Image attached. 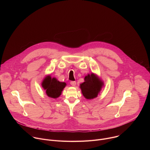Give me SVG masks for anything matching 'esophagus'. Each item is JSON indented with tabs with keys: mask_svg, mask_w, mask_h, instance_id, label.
Instances as JSON below:
<instances>
[{
	"mask_svg": "<svg viewBox=\"0 0 150 150\" xmlns=\"http://www.w3.org/2000/svg\"><path fill=\"white\" fill-rule=\"evenodd\" d=\"M76 83L75 81H71V85H72V86H75Z\"/></svg>",
	"mask_w": 150,
	"mask_h": 150,
	"instance_id": "1",
	"label": "esophagus"
}]
</instances>
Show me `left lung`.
Listing matches in <instances>:
<instances>
[{"instance_id": "8db88e82", "label": "left lung", "mask_w": 150, "mask_h": 150, "mask_svg": "<svg viewBox=\"0 0 150 150\" xmlns=\"http://www.w3.org/2000/svg\"><path fill=\"white\" fill-rule=\"evenodd\" d=\"M85 82L80 85L83 96L87 99H92L97 97L103 85V82L93 74L88 75L84 78Z\"/></svg>"}]
</instances>
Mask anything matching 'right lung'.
Segmentation results:
<instances>
[{
	"mask_svg": "<svg viewBox=\"0 0 150 150\" xmlns=\"http://www.w3.org/2000/svg\"><path fill=\"white\" fill-rule=\"evenodd\" d=\"M66 85L65 82H59L55 78H52L50 76H47L42 82V87L46 90V94L49 97L56 98L60 96Z\"/></svg>",
	"mask_w": 150,
	"mask_h": 150,
	"instance_id": "1",
	"label": "right lung"
}]
</instances>
